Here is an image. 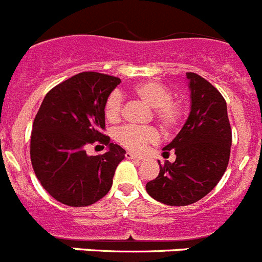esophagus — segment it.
Masks as SVG:
<instances>
[{"mask_svg": "<svg viewBox=\"0 0 262 262\" xmlns=\"http://www.w3.org/2000/svg\"><path fill=\"white\" fill-rule=\"evenodd\" d=\"M124 156H126V159L127 160H143V157L142 156H138V155H134V154H131V152H127L126 155H124Z\"/></svg>", "mask_w": 262, "mask_h": 262, "instance_id": "34e87169", "label": "esophagus"}]
</instances>
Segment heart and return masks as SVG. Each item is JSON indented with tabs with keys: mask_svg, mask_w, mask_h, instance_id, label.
Returning a JSON list of instances; mask_svg holds the SVG:
<instances>
[{
	"mask_svg": "<svg viewBox=\"0 0 262 262\" xmlns=\"http://www.w3.org/2000/svg\"><path fill=\"white\" fill-rule=\"evenodd\" d=\"M133 94L145 105L151 106V114L148 119L157 123L161 133L169 135L174 133L182 123L185 114V105L182 101L173 98L172 90L163 82L155 80L143 81L133 88ZM105 118L110 123L119 122L123 114V98L119 92L108 94L103 106ZM114 139L118 144L131 152L144 151L145 147L155 144L159 139L154 127L123 126L114 133Z\"/></svg>",
	"mask_w": 262,
	"mask_h": 262,
	"instance_id": "b5f03b06",
	"label": "heart"
}]
</instances>
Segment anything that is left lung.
<instances>
[{
  "instance_id": "obj_1",
  "label": "left lung",
  "mask_w": 262,
  "mask_h": 262,
  "mask_svg": "<svg viewBox=\"0 0 262 262\" xmlns=\"http://www.w3.org/2000/svg\"><path fill=\"white\" fill-rule=\"evenodd\" d=\"M191 111L186 123L163 156L176 154L174 163L160 164V173L147 182V193L169 206H186L202 200L216 186L230 161L232 131L226 99L202 76L187 72Z\"/></svg>"
}]
</instances>
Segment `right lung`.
Here are the masks:
<instances>
[{
	"label": "right lung",
	"mask_w": 262,
	"mask_h": 262,
	"mask_svg": "<svg viewBox=\"0 0 262 262\" xmlns=\"http://www.w3.org/2000/svg\"><path fill=\"white\" fill-rule=\"evenodd\" d=\"M120 78L81 72L46 94L32 123L30 157L47 193L72 207H84L106 195L123 148L110 143L103 106ZM107 145L103 155L88 157L89 144Z\"/></svg>",
	"instance_id": "add662e5"
}]
</instances>
